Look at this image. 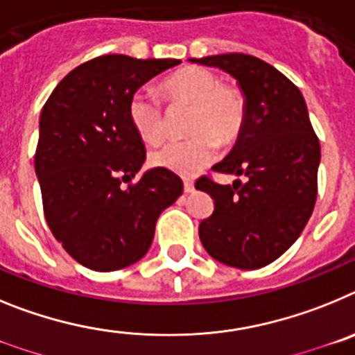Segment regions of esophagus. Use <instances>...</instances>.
Returning a JSON list of instances; mask_svg holds the SVG:
<instances>
[{
	"label": "esophagus",
	"mask_w": 355,
	"mask_h": 355,
	"mask_svg": "<svg viewBox=\"0 0 355 355\" xmlns=\"http://www.w3.org/2000/svg\"><path fill=\"white\" fill-rule=\"evenodd\" d=\"M193 190H196V187H193V181L184 180V192H187V193H192Z\"/></svg>",
	"instance_id": "1"
}]
</instances>
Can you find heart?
I'll use <instances>...</instances> for the list:
<instances>
[{
	"mask_svg": "<svg viewBox=\"0 0 355 355\" xmlns=\"http://www.w3.org/2000/svg\"><path fill=\"white\" fill-rule=\"evenodd\" d=\"M165 90L174 101L192 105L187 140L163 144L149 155L155 167L181 175H192L216 158L218 142L231 144L245 124V101L234 87L222 85L202 67H187L165 81ZM128 119L133 130L149 144L165 135V115L156 97L137 90L128 103Z\"/></svg>",
	"mask_w": 355,
	"mask_h": 355,
	"instance_id": "heart-1",
	"label": "heart"
}]
</instances>
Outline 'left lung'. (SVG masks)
I'll use <instances>...</instances> for the list:
<instances>
[{
    "label": "left lung",
    "mask_w": 355,
    "mask_h": 355,
    "mask_svg": "<svg viewBox=\"0 0 355 355\" xmlns=\"http://www.w3.org/2000/svg\"><path fill=\"white\" fill-rule=\"evenodd\" d=\"M236 80L245 97V124L215 172L245 175L218 184L199 178L197 190L215 199L199 236L211 258L254 270L286 252L306 227L318 192L320 142L300 90L283 72L243 53L190 58Z\"/></svg>",
    "instance_id": "left-lung-1"
}]
</instances>
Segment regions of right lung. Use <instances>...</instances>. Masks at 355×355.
Masks as SVG:
<instances>
[{"instance_id": "right-lung-1", "label": "right lung", "mask_w": 355, "mask_h": 355, "mask_svg": "<svg viewBox=\"0 0 355 355\" xmlns=\"http://www.w3.org/2000/svg\"><path fill=\"white\" fill-rule=\"evenodd\" d=\"M174 58L103 55L72 69L40 114L35 172L53 236L90 270L112 272L142 259L159 213L183 193L167 168L140 171L146 146L128 119L130 97Z\"/></svg>"}]
</instances>
